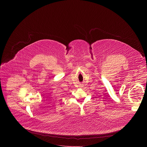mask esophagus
Here are the masks:
<instances>
[{
  "label": "esophagus",
  "instance_id": "34e87169",
  "mask_svg": "<svg viewBox=\"0 0 147 147\" xmlns=\"http://www.w3.org/2000/svg\"><path fill=\"white\" fill-rule=\"evenodd\" d=\"M80 88H83V85H80Z\"/></svg>",
  "mask_w": 147,
  "mask_h": 147
}]
</instances>
